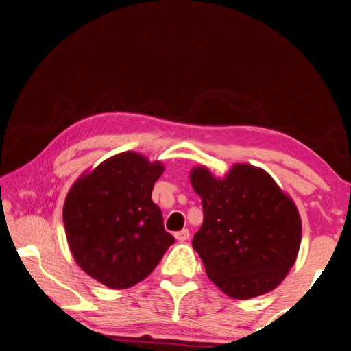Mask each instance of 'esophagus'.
<instances>
[{"mask_svg":"<svg viewBox=\"0 0 351 351\" xmlns=\"http://www.w3.org/2000/svg\"><path fill=\"white\" fill-rule=\"evenodd\" d=\"M174 236H176L178 241H187L189 238H191V232H189V229H183V230H180V232H176Z\"/></svg>","mask_w":351,"mask_h":351,"instance_id":"1","label":"esophagus"}]
</instances>
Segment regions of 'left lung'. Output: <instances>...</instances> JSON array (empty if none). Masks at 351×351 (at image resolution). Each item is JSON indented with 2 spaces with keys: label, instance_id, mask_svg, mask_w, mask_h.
I'll list each match as a JSON object with an SVG mask.
<instances>
[{
  "label": "left lung",
  "instance_id": "left-lung-1",
  "mask_svg": "<svg viewBox=\"0 0 351 351\" xmlns=\"http://www.w3.org/2000/svg\"><path fill=\"white\" fill-rule=\"evenodd\" d=\"M204 223L192 241L205 271L227 295L248 300L276 288L295 263L301 220L295 205L260 168L238 164L223 180L191 174Z\"/></svg>",
  "mask_w": 351,
  "mask_h": 351
}]
</instances>
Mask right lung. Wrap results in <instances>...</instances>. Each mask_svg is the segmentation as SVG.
I'll return each mask as SVG.
<instances>
[{
  "mask_svg": "<svg viewBox=\"0 0 351 351\" xmlns=\"http://www.w3.org/2000/svg\"><path fill=\"white\" fill-rule=\"evenodd\" d=\"M162 171L159 162L124 152L81 177L66 196L63 223L73 258L103 285H136L176 242L152 202Z\"/></svg>",
  "mask_w": 351,
  "mask_h": 351,
  "instance_id": "add662e5",
  "label": "right lung"
}]
</instances>
